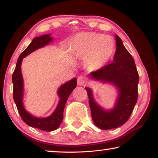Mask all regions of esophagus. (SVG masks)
<instances>
[{
    "instance_id": "34e87169",
    "label": "esophagus",
    "mask_w": 158,
    "mask_h": 158,
    "mask_svg": "<svg viewBox=\"0 0 158 158\" xmlns=\"http://www.w3.org/2000/svg\"><path fill=\"white\" fill-rule=\"evenodd\" d=\"M77 84L79 85H83L84 84V79L82 77H79L77 79Z\"/></svg>"
}]
</instances>
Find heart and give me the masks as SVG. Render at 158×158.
Returning a JSON list of instances; mask_svg holds the SVG:
<instances>
[{"label": "heart", "mask_w": 158, "mask_h": 158, "mask_svg": "<svg viewBox=\"0 0 158 158\" xmlns=\"http://www.w3.org/2000/svg\"><path fill=\"white\" fill-rule=\"evenodd\" d=\"M70 47L74 56L84 58L85 65L93 70L103 68L116 49L111 37L94 32L77 34L72 39Z\"/></svg>", "instance_id": "obj_1"}]
</instances>
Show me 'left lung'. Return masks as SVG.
<instances>
[{"instance_id": "left-lung-1", "label": "left lung", "mask_w": 158, "mask_h": 158, "mask_svg": "<svg viewBox=\"0 0 158 158\" xmlns=\"http://www.w3.org/2000/svg\"><path fill=\"white\" fill-rule=\"evenodd\" d=\"M116 50L113 63L90 73V79L114 85L118 98L114 108L106 110L96 102L92 90L85 87L94 124L102 130L118 127L127 122L137 102L139 74L135 60L116 35Z\"/></svg>"}]
</instances>
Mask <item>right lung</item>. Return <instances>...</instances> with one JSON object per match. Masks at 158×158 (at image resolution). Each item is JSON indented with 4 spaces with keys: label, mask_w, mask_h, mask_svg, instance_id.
Returning a JSON list of instances; mask_svg holds the SVG:
<instances>
[{
    "label": "right lung",
    "mask_w": 158,
    "mask_h": 158,
    "mask_svg": "<svg viewBox=\"0 0 158 158\" xmlns=\"http://www.w3.org/2000/svg\"><path fill=\"white\" fill-rule=\"evenodd\" d=\"M52 41L53 38L52 37H51V34L35 37L28 47L21 53L17 60L14 73L12 74L13 98L21 118L29 126L47 132H51L59 127L63 119V111L66 102L68 100L69 95L77 86V79L74 78L70 81L65 83L58 89L57 93L59 97V102L55 111L49 116L38 118L31 115L26 110L23 106V98L24 89H23V79L21 74V65L23 58H25L26 56L40 48L45 47Z\"/></svg>",
    "instance_id": "right-lung-1"
}]
</instances>
